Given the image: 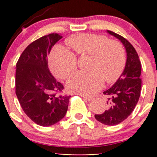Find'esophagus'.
Returning a JSON list of instances; mask_svg holds the SVG:
<instances>
[{
  "instance_id": "esophagus-1",
  "label": "esophagus",
  "mask_w": 157,
  "mask_h": 157,
  "mask_svg": "<svg viewBox=\"0 0 157 157\" xmlns=\"http://www.w3.org/2000/svg\"><path fill=\"white\" fill-rule=\"evenodd\" d=\"M80 96H81L82 97H83L84 99H86V101H90V100H92V97H90V96H85V95H82V94H80Z\"/></svg>"
}]
</instances>
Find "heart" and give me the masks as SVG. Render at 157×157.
<instances>
[{"label":"heart","mask_w":157,"mask_h":157,"mask_svg":"<svg viewBox=\"0 0 157 157\" xmlns=\"http://www.w3.org/2000/svg\"><path fill=\"white\" fill-rule=\"evenodd\" d=\"M67 45L79 56L90 55L87 71H80L67 81V89L83 95H93L103 86L116 81L124 71L125 52L116 41H109L102 35L80 33L70 36ZM52 72L65 80L77 70V57L73 52L61 45L52 49L49 56Z\"/></svg>","instance_id":"1"}]
</instances>
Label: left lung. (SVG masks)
I'll return each mask as SVG.
<instances>
[{"label":"left lung","mask_w":157,"mask_h":157,"mask_svg":"<svg viewBox=\"0 0 157 157\" xmlns=\"http://www.w3.org/2000/svg\"><path fill=\"white\" fill-rule=\"evenodd\" d=\"M108 33L119 39L127 52L125 67L116 83L103 92L107 97V108L102 114L95 115L99 122L105 125H116L131 114L140 96L141 64L135 48L123 36L109 31Z\"/></svg>","instance_id":"8db88e82"}]
</instances>
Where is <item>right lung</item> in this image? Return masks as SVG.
I'll list each match as a JSON object with an SVG mask.
<instances>
[{"label": "right lung", "instance_id": "right-lung-1", "mask_svg": "<svg viewBox=\"0 0 157 157\" xmlns=\"http://www.w3.org/2000/svg\"><path fill=\"white\" fill-rule=\"evenodd\" d=\"M62 36L46 35L29 44L20 55L16 70V95L22 109L36 124L48 127L62 119L71 96L52 75L47 55Z\"/></svg>", "mask_w": 157, "mask_h": 157}]
</instances>
